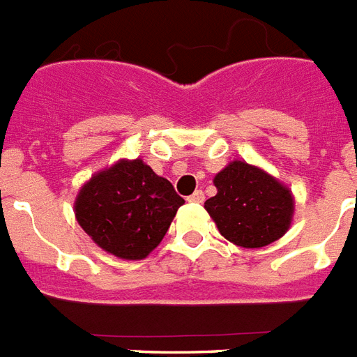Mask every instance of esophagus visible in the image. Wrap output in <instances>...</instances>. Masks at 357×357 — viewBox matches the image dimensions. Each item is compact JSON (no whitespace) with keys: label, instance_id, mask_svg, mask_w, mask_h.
<instances>
[{"label":"esophagus","instance_id":"1","mask_svg":"<svg viewBox=\"0 0 357 357\" xmlns=\"http://www.w3.org/2000/svg\"><path fill=\"white\" fill-rule=\"evenodd\" d=\"M188 201H190V202H202V201H204V193H202L201 190H197L195 193H192V195L188 197Z\"/></svg>","mask_w":357,"mask_h":357}]
</instances>
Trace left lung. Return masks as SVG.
<instances>
[{"label": "left lung", "mask_w": 357, "mask_h": 357, "mask_svg": "<svg viewBox=\"0 0 357 357\" xmlns=\"http://www.w3.org/2000/svg\"><path fill=\"white\" fill-rule=\"evenodd\" d=\"M218 193L204 202L225 239L261 249L289 230L295 215L291 190L258 165L232 160L213 176Z\"/></svg>", "instance_id": "8db88e82"}]
</instances>
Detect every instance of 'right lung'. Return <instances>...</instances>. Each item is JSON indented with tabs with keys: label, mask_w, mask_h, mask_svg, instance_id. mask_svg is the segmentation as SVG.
<instances>
[{
	"label": "right lung",
	"mask_w": 357,
	"mask_h": 357,
	"mask_svg": "<svg viewBox=\"0 0 357 357\" xmlns=\"http://www.w3.org/2000/svg\"><path fill=\"white\" fill-rule=\"evenodd\" d=\"M184 199L142 158L93 173L73 202L77 223L108 255L144 259L160 245Z\"/></svg>",
	"instance_id": "obj_1"
}]
</instances>
